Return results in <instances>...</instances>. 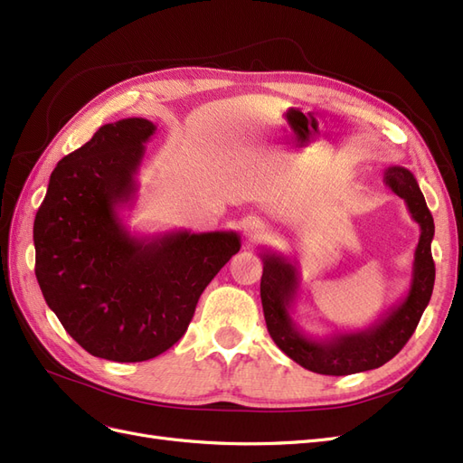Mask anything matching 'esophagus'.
<instances>
[{
  "label": "esophagus",
  "mask_w": 463,
  "mask_h": 463,
  "mask_svg": "<svg viewBox=\"0 0 463 463\" xmlns=\"http://www.w3.org/2000/svg\"><path fill=\"white\" fill-rule=\"evenodd\" d=\"M262 230H264V226H262L260 220H257V218L247 220V223H245V235L250 237V240H255V237H259L262 233Z\"/></svg>",
  "instance_id": "1"
}]
</instances>
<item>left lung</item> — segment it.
Returning a JSON list of instances; mask_svg holds the SVG:
<instances>
[{
  "label": "left lung",
  "mask_w": 463,
  "mask_h": 463,
  "mask_svg": "<svg viewBox=\"0 0 463 463\" xmlns=\"http://www.w3.org/2000/svg\"><path fill=\"white\" fill-rule=\"evenodd\" d=\"M384 184L408 204L411 218L421 228L413 255L411 284L402 301L378 318L365 330L334 332L325 338L305 334L291 318L293 305L299 291V269L296 259L284 257L274 250H264L260 301L266 328L274 344L299 363L301 367L318 374L344 376L383 367L408 344L432 296L434 262L430 241L434 237V222L417 179L402 165L384 170Z\"/></svg>",
  "instance_id": "obj_1"
}]
</instances>
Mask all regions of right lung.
<instances>
[{
    "label": "right lung",
    "mask_w": 463,
    "mask_h": 463,
    "mask_svg": "<svg viewBox=\"0 0 463 463\" xmlns=\"http://www.w3.org/2000/svg\"><path fill=\"white\" fill-rule=\"evenodd\" d=\"M156 125H102L50 175L34 220L36 279L67 334L94 357L146 361L185 334L201 293L241 247L235 232L131 235L119 210Z\"/></svg>",
    "instance_id": "1"
}]
</instances>
